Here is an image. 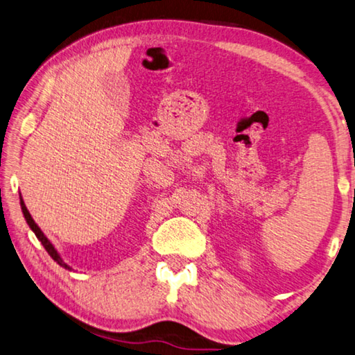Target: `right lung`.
<instances>
[{
	"instance_id": "add662e5",
	"label": "right lung",
	"mask_w": 355,
	"mask_h": 355,
	"mask_svg": "<svg viewBox=\"0 0 355 355\" xmlns=\"http://www.w3.org/2000/svg\"><path fill=\"white\" fill-rule=\"evenodd\" d=\"M20 205H21V211H24V216H25V219H26V222H28V225H30V228L33 232H35V234H36V238L40 239L41 241V244L42 246H44V249L47 250L49 252V255H51V257L57 261V263L60 265V266H64V268H69V266L67 265V263H63V260L60 259V255L57 254V250H55V248L52 246V243L49 241V239L44 236V233L41 232V228L36 225L35 223V220H33V217H31V214L28 212V209H26V206H25V203L24 201H20Z\"/></svg>"
}]
</instances>
